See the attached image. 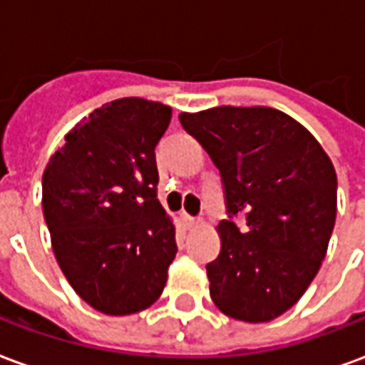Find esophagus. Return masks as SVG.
Masks as SVG:
<instances>
[{"instance_id": "obj_1", "label": "esophagus", "mask_w": 365, "mask_h": 365, "mask_svg": "<svg viewBox=\"0 0 365 365\" xmlns=\"http://www.w3.org/2000/svg\"><path fill=\"white\" fill-rule=\"evenodd\" d=\"M182 222L185 229H193V227H197L199 225L197 219H193V217H190V215H182Z\"/></svg>"}]
</instances>
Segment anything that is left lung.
<instances>
[{
    "mask_svg": "<svg viewBox=\"0 0 365 365\" xmlns=\"http://www.w3.org/2000/svg\"><path fill=\"white\" fill-rule=\"evenodd\" d=\"M219 168L229 219L207 264L209 293L237 321L268 322L297 303L327 256L336 221V172L309 130L272 107L182 113ZM245 217L238 230L232 219Z\"/></svg>",
    "mask_w": 365,
    "mask_h": 365,
    "instance_id": "left-lung-1",
    "label": "left lung"
}]
</instances>
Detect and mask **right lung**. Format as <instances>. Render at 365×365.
<instances>
[{
	"mask_svg": "<svg viewBox=\"0 0 365 365\" xmlns=\"http://www.w3.org/2000/svg\"><path fill=\"white\" fill-rule=\"evenodd\" d=\"M172 109L123 97L80 120L43 174V213L60 269L80 297L111 317L162 295L175 229L160 205L154 148Z\"/></svg>",
	"mask_w": 365,
	"mask_h": 365,
	"instance_id": "1",
	"label": "right lung"
}]
</instances>
